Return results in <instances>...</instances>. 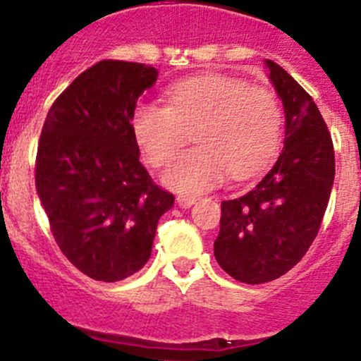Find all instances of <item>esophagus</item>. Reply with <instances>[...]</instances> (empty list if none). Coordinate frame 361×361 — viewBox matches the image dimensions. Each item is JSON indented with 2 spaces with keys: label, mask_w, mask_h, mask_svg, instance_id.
<instances>
[{
  "label": "esophagus",
  "mask_w": 361,
  "mask_h": 361,
  "mask_svg": "<svg viewBox=\"0 0 361 361\" xmlns=\"http://www.w3.org/2000/svg\"><path fill=\"white\" fill-rule=\"evenodd\" d=\"M196 201H197L196 196H188V194H178L176 196V203L180 208H190Z\"/></svg>",
  "instance_id": "1"
}]
</instances>
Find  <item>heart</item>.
Returning <instances> with one entry per match:
<instances>
[{
    "label": "heart",
    "instance_id": "obj_1",
    "mask_svg": "<svg viewBox=\"0 0 361 361\" xmlns=\"http://www.w3.org/2000/svg\"><path fill=\"white\" fill-rule=\"evenodd\" d=\"M167 104L142 101L131 114L137 144L153 167H161L192 140L200 146L180 154L164 181L178 192L210 190L226 180L264 171L283 139V109L274 90L228 74H197L167 89Z\"/></svg>",
    "mask_w": 361,
    "mask_h": 361
}]
</instances>
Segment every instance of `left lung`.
<instances>
[{"label":"left lung","mask_w":361,"mask_h":361,"mask_svg":"<svg viewBox=\"0 0 361 361\" xmlns=\"http://www.w3.org/2000/svg\"><path fill=\"white\" fill-rule=\"evenodd\" d=\"M285 109V144L257 187L222 201L215 260L237 281L258 285L290 271L317 237L335 180V149L313 97L267 60Z\"/></svg>","instance_id":"obj_1"}]
</instances>
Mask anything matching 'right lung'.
<instances>
[{
  "label": "right lung",
  "instance_id": "add662e5",
  "mask_svg": "<svg viewBox=\"0 0 361 361\" xmlns=\"http://www.w3.org/2000/svg\"><path fill=\"white\" fill-rule=\"evenodd\" d=\"M154 67L101 60L51 104L37 147L35 185L60 251L97 281L146 265L158 219L174 196L151 180L131 128Z\"/></svg>",
  "mask_w": 361,
  "mask_h": 361
}]
</instances>
